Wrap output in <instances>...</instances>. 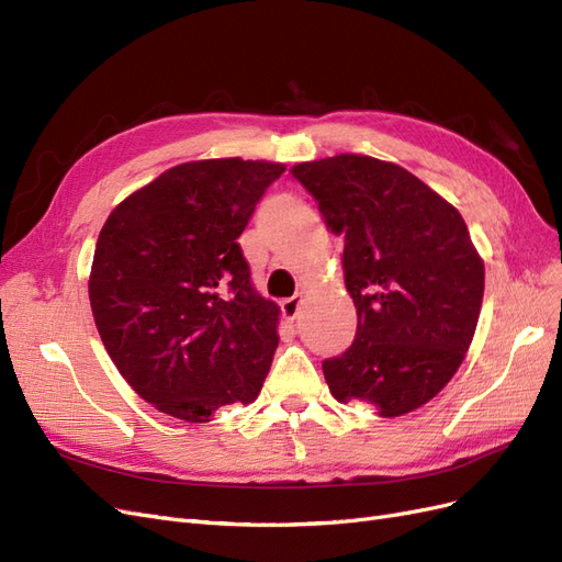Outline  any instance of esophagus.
<instances>
[{
  "instance_id": "1",
  "label": "esophagus",
  "mask_w": 562,
  "mask_h": 562,
  "mask_svg": "<svg viewBox=\"0 0 562 562\" xmlns=\"http://www.w3.org/2000/svg\"><path fill=\"white\" fill-rule=\"evenodd\" d=\"M302 302H304V295H302V293H295L293 297H285V300L281 302L283 316H285L288 321L297 318V314H300V310H302Z\"/></svg>"
}]
</instances>
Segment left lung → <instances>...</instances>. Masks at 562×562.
Instances as JSON below:
<instances>
[{"instance_id":"1","label":"left lung","mask_w":562,"mask_h":562,"mask_svg":"<svg viewBox=\"0 0 562 562\" xmlns=\"http://www.w3.org/2000/svg\"><path fill=\"white\" fill-rule=\"evenodd\" d=\"M291 173L345 234L359 330L342 356L323 361L330 394L380 417L417 411L452 380L479 326L485 265L464 217L394 161L335 155Z\"/></svg>"}]
</instances>
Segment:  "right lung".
I'll return each mask as SVG.
<instances>
[{"label": "right lung", "instance_id": "add662e5", "mask_svg": "<svg viewBox=\"0 0 562 562\" xmlns=\"http://www.w3.org/2000/svg\"><path fill=\"white\" fill-rule=\"evenodd\" d=\"M285 166L241 157L168 168L100 229L95 328L122 378L159 413L211 422L258 398L279 347V304L255 291L239 236Z\"/></svg>", "mask_w": 562, "mask_h": 562}]
</instances>
